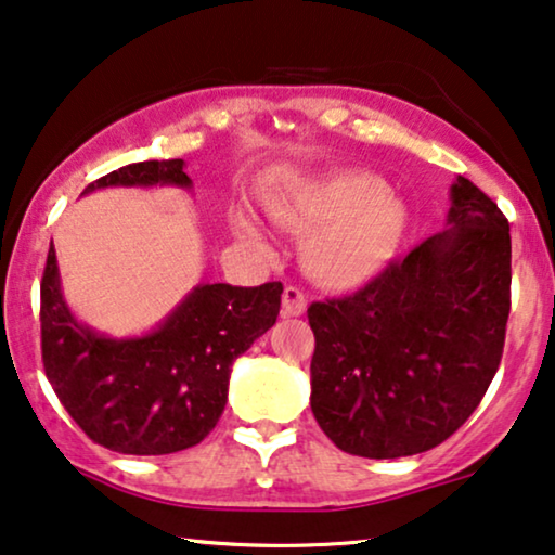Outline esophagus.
Here are the masks:
<instances>
[{"instance_id":"esophagus-1","label":"esophagus","mask_w":555,"mask_h":555,"mask_svg":"<svg viewBox=\"0 0 555 555\" xmlns=\"http://www.w3.org/2000/svg\"><path fill=\"white\" fill-rule=\"evenodd\" d=\"M307 311V296L301 294V288L286 286L281 294V317H301Z\"/></svg>"}]
</instances>
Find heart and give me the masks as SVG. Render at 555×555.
<instances>
[{"label":"heart","mask_w":555,"mask_h":555,"mask_svg":"<svg viewBox=\"0 0 555 555\" xmlns=\"http://www.w3.org/2000/svg\"><path fill=\"white\" fill-rule=\"evenodd\" d=\"M269 214L296 236H307L304 263L332 288H357L379 276L395 261L410 223L408 206L370 173L301 185L271 203ZM236 231L246 244H261L251 218L238 216Z\"/></svg>","instance_id":"heart-1"}]
</instances>
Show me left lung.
Segmentation results:
<instances>
[{
  "label": "left lung",
  "instance_id": "1",
  "mask_svg": "<svg viewBox=\"0 0 555 555\" xmlns=\"http://www.w3.org/2000/svg\"><path fill=\"white\" fill-rule=\"evenodd\" d=\"M311 412L339 450L389 460L433 450L473 415L503 357L511 225L457 176L448 229L364 288L314 301Z\"/></svg>",
  "mask_w": 555,
  "mask_h": 555
}]
</instances>
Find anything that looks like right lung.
Instances as JSON below:
<instances>
[{"label":"right lung","instance_id":"obj_1","mask_svg":"<svg viewBox=\"0 0 555 555\" xmlns=\"http://www.w3.org/2000/svg\"><path fill=\"white\" fill-rule=\"evenodd\" d=\"M185 163L143 160L98 178V189H191ZM281 281L198 284L153 332L107 337L69 311L54 246L40 284L47 379L82 433L122 455H168L198 444L229 400L236 359L276 324Z\"/></svg>","mask_w":555,"mask_h":555}]
</instances>
